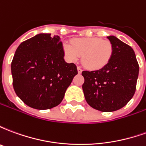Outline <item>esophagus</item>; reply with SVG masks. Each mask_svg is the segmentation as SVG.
<instances>
[{
  "instance_id": "esophagus-1",
  "label": "esophagus",
  "mask_w": 146,
  "mask_h": 146,
  "mask_svg": "<svg viewBox=\"0 0 146 146\" xmlns=\"http://www.w3.org/2000/svg\"><path fill=\"white\" fill-rule=\"evenodd\" d=\"M77 71H78V73H82V69H81V67L78 66L77 67Z\"/></svg>"
}]
</instances>
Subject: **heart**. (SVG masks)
Returning a JSON list of instances; mask_svg holds the SVG:
<instances>
[{
  "mask_svg": "<svg viewBox=\"0 0 146 146\" xmlns=\"http://www.w3.org/2000/svg\"><path fill=\"white\" fill-rule=\"evenodd\" d=\"M63 50L68 58L73 62H76L80 56H82L84 66L92 70L106 66L113 53L112 43L100 37L75 39L72 44L65 43Z\"/></svg>",
  "mask_w": 146,
  "mask_h": 146,
  "instance_id": "b5f03b06",
  "label": "heart"
}]
</instances>
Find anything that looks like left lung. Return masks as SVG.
<instances>
[{
    "instance_id": "1",
    "label": "left lung",
    "mask_w": 146,
    "mask_h": 146,
    "mask_svg": "<svg viewBox=\"0 0 146 146\" xmlns=\"http://www.w3.org/2000/svg\"><path fill=\"white\" fill-rule=\"evenodd\" d=\"M113 47L109 63L98 70L83 71L82 88L90 106L113 112L127 104L136 91L139 66L131 46L114 36H107Z\"/></svg>"
}]
</instances>
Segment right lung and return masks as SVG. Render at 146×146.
Wrapping results in <instances>:
<instances>
[{"mask_svg": "<svg viewBox=\"0 0 146 146\" xmlns=\"http://www.w3.org/2000/svg\"><path fill=\"white\" fill-rule=\"evenodd\" d=\"M58 36L40 33L22 42L11 62L12 84L24 103L36 110L57 106L77 74L74 63L64 60Z\"/></svg>", "mask_w": 146, "mask_h": 146, "instance_id": "1", "label": "right lung"}]
</instances>
